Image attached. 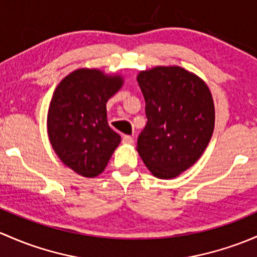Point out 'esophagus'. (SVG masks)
I'll use <instances>...</instances> for the list:
<instances>
[{
    "label": "esophagus",
    "instance_id": "1",
    "mask_svg": "<svg viewBox=\"0 0 257 257\" xmlns=\"http://www.w3.org/2000/svg\"><path fill=\"white\" fill-rule=\"evenodd\" d=\"M123 143H124V144H133L134 139L131 136H124L123 137Z\"/></svg>",
    "mask_w": 257,
    "mask_h": 257
}]
</instances>
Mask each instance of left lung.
Masks as SVG:
<instances>
[{
    "label": "left lung",
    "mask_w": 257,
    "mask_h": 257,
    "mask_svg": "<svg viewBox=\"0 0 257 257\" xmlns=\"http://www.w3.org/2000/svg\"><path fill=\"white\" fill-rule=\"evenodd\" d=\"M137 81L148 117L137 150L154 176L171 180L196 164L212 138V93L201 77L175 65L143 70Z\"/></svg>",
    "instance_id": "obj_1"
}]
</instances>
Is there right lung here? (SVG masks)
Masks as SVG:
<instances>
[{
  "instance_id": "right-lung-1",
  "label": "right lung",
  "mask_w": 257,
  "mask_h": 257,
  "mask_svg": "<svg viewBox=\"0 0 257 257\" xmlns=\"http://www.w3.org/2000/svg\"><path fill=\"white\" fill-rule=\"evenodd\" d=\"M119 74L82 67L55 88L48 109V137L61 163L82 177L104 171L120 143L107 121L108 99L120 90Z\"/></svg>"
}]
</instances>
